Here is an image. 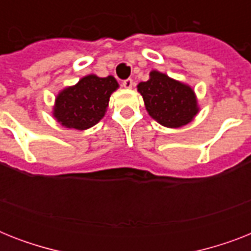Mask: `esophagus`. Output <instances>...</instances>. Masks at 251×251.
<instances>
[{"mask_svg": "<svg viewBox=\"0 0 251 251\" xmlns=\"http://www.w3.org/2000/svg\"><path fill=\"white\" fill-rule=\"evenodd\" d=\"M122 86L125 87V88H131V87L134 86V82H133V79H125L124 80V82H122Z\"/></svg>", "mask_w": 251, "mask_h": 251, "instance_id": "1", "label": "esophagus"}]
</instances>
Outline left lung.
Here are the masks:
<instances>
[{
	"mask_svg": "<svg viewBox=\"0 0 251 251\" xmlns=\"http://www.w3.org/2000/svg\"><path fill=\"white\" fill-rule=\"evenodd\" d=\"M146 109L153 120L167 127H181L198 113L197 98L191 87L159 72L150 73V79L138 84Z\"/></svg>",
	"mask_w": 251,
	"mask_h": 251,
	"instance_id": "1",
	"label": "left lung"
}]
</instances>
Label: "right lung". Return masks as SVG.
Returning <instances> with one entry per match:
<instances>
[{"label": "right lung", "instance_id": "1", "mask_svg": "<svg viewBox=\"0 0 251 251\" xmlns=\"http://www.w3.org/2000/svg\"><path fill=\"white\" fill-rule=\"evenodd\" d=\"M117 88V80L112 75L84 76L75 86L68 87L58 94L53 116L65 127L88 129L104 117L110 95Z\"/></svg>", "mask_w": 251, "mask_h": 251}]
</instances>
